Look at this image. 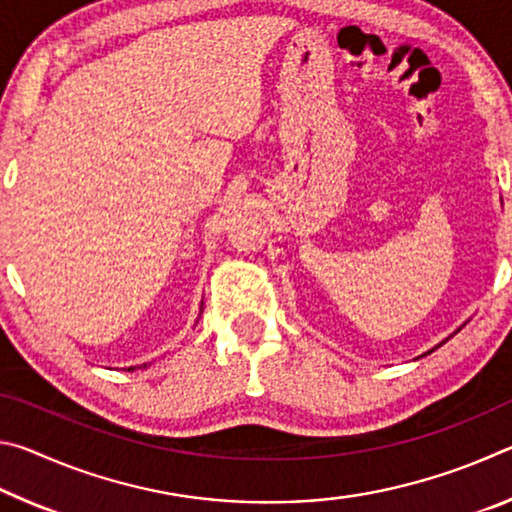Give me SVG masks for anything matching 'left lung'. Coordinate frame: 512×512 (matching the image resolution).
Instances as JSON below:
<instances>
[{"instance_id": "1", "label": "left lung", "mask_w": 512, "mask_h": 512, "mask_svg": "<svg viewBox=\"0 0 512 512\" xmlns=\"http://www.w3.org/2000/svg\"><path fill=\"white\" fill-rule=\"evenodd\" d=\"M443 343H445V341H443ZM429 352H433V350H429ZM422 357H424V354H422Z\"/></svg>"}]
</instances>
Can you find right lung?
Listing matches in <instances>:
<instances>
[{
  "label": "right lung",
  "instance_id": "1",
  "mask_svg": "<svg viewBox=\"0 0 512 512\" xmlns=\"http://www.w3.org/2000/svg\"><path fill=\"white\" fill-rule=\"evenodd\" d=\"M201 314H203V305H201ZM144 368H146V363H144ZM128 370H135V368H128Z\"/></svg>",
  "mask_w": 512,
  "mask_h": 512
}]
</instances>
